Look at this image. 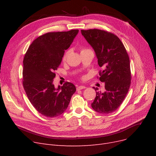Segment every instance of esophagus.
Here are the masks:
<instances>
[{
	"label": "esophagus",
	"mask_w": 156,
	"mask_h": 156,
	"mask_svg": "<svg viewBox=\"0 0 156 156\" xmlns=\"http://www.w3.org/2000/svg\"><path fill=\"white\" fill-rule=\"evenodd\" d=\"M84 88H86L85 86H78L76 88V90H82V89H84Z\"/></svg>",
	"instance_id": "34e87169"
}]
</instances>
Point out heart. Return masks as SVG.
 I'll return each mask as SVG.
<instances>
[{
	"label": "heart",
	"mask_w": 156,
	"mask_h": 156,
	"mask_svg": "<svg viewBox=\"0 0 156 156\" xmlns=\"http://www.w3.org/2000/svg\"><path fill=\"white\" fill-rule=\"evenodd\" d=\"M85 50H87V49H83V50H81V51H85ZM67 55H68V53H67V52L64 54V57H63V59H64V60H65V59H66V56H67Z\"/></svg>",
	"instance_id": "obj_1"
}]
</instances>
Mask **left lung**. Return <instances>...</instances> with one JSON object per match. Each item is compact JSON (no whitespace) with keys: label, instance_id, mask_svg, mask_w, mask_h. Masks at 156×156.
<instances>
[{"label":"left lung","instance_id":"obj_1","mask_svg":"<svg viewBox=\"0 0 156 156\" xmlns=\"http://www.w3.org/2000/svg\"><path fill=\"white\" fill-rule=\"evenodd\" d=\"M81 32L94 48L98 64L103 68L99 80L105 83V90L96 92L92 108L99 113H111L119 107L129 90L132 78L129 56L124 45L114 34L98 29L81 30ZM93 88L95 91L99 90Z\"/></svg>","mask_w":156,"mask_h":156}]
</instances>
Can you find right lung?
Listing matches in <instances>:
<instances>
[{
    "mask_svg": "<svg viewBox=\"0 0 156 156\" xmlns=\"http://www.w3.org/2000/svg\"><path fill=\"white\" fill-rule=\"evenodd\" d=\"M78 31L47 33L31 43L24 55V89L33 106L46 117L62 114L76 92L75 86L70 82L55 88L53 80L65 50L70 47Z\"/></svg>",
    "mask_w": 156,
    "mask_h": 156,
    "instance_id": "add662e5",
    "label": "right lung"
}]
</instances>
